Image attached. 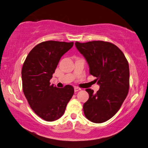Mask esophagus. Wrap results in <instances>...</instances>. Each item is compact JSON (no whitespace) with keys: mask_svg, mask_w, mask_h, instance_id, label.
<instances>
[{"mask_svg":"<svg viewBox=\"0 0 148 148\" xmlns=\"http://www.w3.org/2000/svg\"><path fill=\"white\" fill-rule=\"evenodd\" d=\"M80 90H81V89L79 88V87H74V91L75 92H77V91H80Z\"/></svg>","mask_w":148,"mask_h":148,"instance_id":"1","label":"esophagus"}]
</instances>
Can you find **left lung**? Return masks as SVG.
Wrapping results in <instances>:
<instances>
[{
  "label": "left lung",
  "mask_w": 148,
  "mask_h": 148,
  "mask_svg": "<svg viewBox=\"0 0 148 148\" xmlns=\"http://www.w3.org/2000/svg\"><path fill=\"white\" fill-rule=\"evenodd\" d=\"M86 58L89 74L97 77L100 86L97 92L87 89L89 98L84 104V112L89 121L101 123L112 118L128 95L129 66L125 55L110 42L91 41L75 43Z\"/></svg>",
  "instance_id": "1"
}]
</instances>
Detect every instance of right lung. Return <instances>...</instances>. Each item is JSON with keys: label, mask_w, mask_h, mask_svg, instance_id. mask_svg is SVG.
I'll list each match as a JSON object with an SVG mask.
<instances>
[{"label": "right lung", "mask_w": 148, "mask_h": 148, "mask_svg": "<svg viewBox=\"0 0 148 148\" xmlns=\"http://www.w3.org/2000/svg\"><path fill=\"white\" fill-rule=\"evenodd\" d=\"M73 45V42H41L29 52L22 67L25 96L32 110L45 121L60 118L74 95L72 86L58 88L49 82L61 57Z\"/></svg>", "instance_id": "right-lung-1"}]
</instances>
